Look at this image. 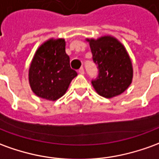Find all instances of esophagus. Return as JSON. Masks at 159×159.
Listing matches in <instances>:
<instances>
[{
    "mask_svg": "<svg viewBox=\"0 0 159 159\" xmlns=\"http://www.w3.org/2000/svg\"><path fill=\"white\" fill-rule=\"evenodd\" d=\"M78 72H79V74H82V75H83V74H84V69H83V67L80 68L79 70H78Z\"/></svg>",
    "mask_w": 159,
    "mask_h": 159,
    "instance_id": "obj_1",
    "label": "esophagus"
}]
</instances>
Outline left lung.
<instances>
[{"instance_id": "left-lung-1", "label": "left lung", "mask_w": 159, "mask_h": 159, "mask_svg": "<svg viewBox=\"0 0 159 159\" xmlns=\"http://www.w3.org/2000/svg\"><path fill=\"white\" fill-rule=\"evenodd\" d=\"M93 61L98 69L96 78L91 83L99 95L111 98L120 95L132 83L133 68L123 45L113 37L90 39Z\"/></svg>"}]
</instances>
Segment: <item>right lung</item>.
<instances>
[{"label":"right lung","instance_id":"add662e5","mask_svg":"<svg viewBox=\"0 0 159 159\" xmlns=\"http://www.w3.org/2000/svg\"><path fill=\"white\" fill-rule=\"evenodd\" d=\"M77 76L70 65L64 39H51L41 45L29 69L30 86L35 95L55 101L64 95L70 83Z\"/></svg>","mask_w":159,"mask_h":159}]
</instances>
